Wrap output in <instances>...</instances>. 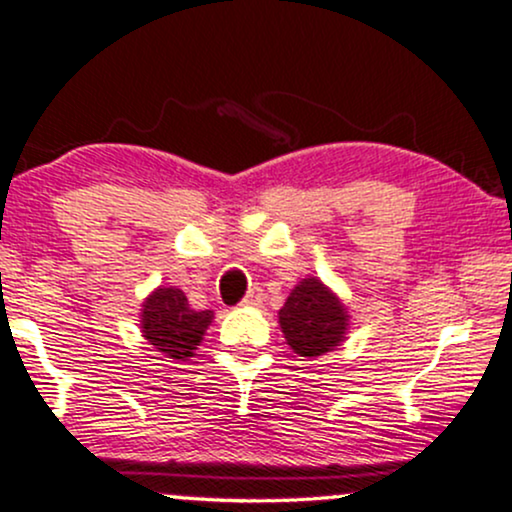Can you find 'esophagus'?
<instances>
[{
  "label": "esophagus",
  "mask_w": 512,
  "mask_h": 512,
  "mask_svg": "<svg viewBox=\"0 0 512 512\" xmlns=\"http://www.w3.org/2000/svg\"><path fill=\"white\" fill-rule=\"evenodd\" d=\"M243 303H245V306H257V303H262V289H260V286H252V289L245 294Z\"/></svg>",
  "instance_id": "1"
}]
</instances>
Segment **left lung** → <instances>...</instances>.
Masks as SVG:
<instances>
[{"mask_svg": "<svg viewBox=\"0 0 512 512\" xmlns=\"http://www.w3.org/2000/svg\"><path fill=\"white\" fill-rule=\"evenodd\" d=\"M279 325L291 350L320 357L338 347L347 330V311L320 279H303L279 311Z\"/></svg>", "mask_w": 512, "mask_h": 512, "instance_id": "left-lung-1", "label": "left lung"}]
</instances>
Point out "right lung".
<instances>
[{
  "label": "right lung",
  "mask_w": 512,
  "mask_h": 512,
  "mask_svg": "<svg viewBox=\"0 0 512 512\" xmlns=\"http://www.w3.org/2000/svg\"><path fill=\"white\" fill-rule=\"evenodd\" d=\"M211 318V311H194L184 291L170 286L153 291V296L143 303L140 328L157 352L172 359H187L204 338Z\"/></svg>",
  "instance_id": "obj_1"
}]
</instances>
